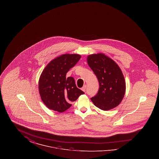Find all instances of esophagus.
I'll return each mask as SVG.
<instances>
[{
    "label": "esophagus",
    "instance_id": "34e87169",
    "mask_svg": "<svg viewBox=\"0 0 159 159\" xmlns=\"http://www.w3.org/2000/svg\"><path fill=\"white\" fill-rule=\"evenodd\" d=\"M86 85H84V86H83V87H82V90L83 92H86Z\"/></svg>",
    "mask_w": 159,
    "mask_h": 159
}]
</instances>
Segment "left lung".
Instances as JSON below:
<instances>
[{
    "instance_id": "8db88e82",
    "label": "left lung",
    "mask_w": 159,
    "mask_h": 159,
    "mask_svg": "<svg viewBox=\"0 0 159 159\" xmlns=\"http://www.w3.org/2000/svg\"><path fill=\"white\" fill-rule=\"evenodd\" d=\"M87 60L99 83L98 92L91 98V101L95 106L104 111L117 107L123 98L126 90L120 68L102 53L90 55Z\"/></svg>"
}]
</instances>
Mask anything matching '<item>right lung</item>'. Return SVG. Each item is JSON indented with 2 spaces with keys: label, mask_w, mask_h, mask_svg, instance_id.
<instances>
[{
  "label": "right lung",
  "mask_w": 159,
  "mask_h": 159,
  "mask_svg": "<svg viewBox=\"0 0 159 159\" xmlns=\"http://www.w3.org/2000/svg\"><path fill=\"white\" fill-rule=\"evenodd\" d=\"M77 54H64L51 61L43 70L39 82V93L49 109L59 113L71 106V102L84 93L76 86L73 77L66 74L80 59Z\"/></svg>",
  "instance_id": "right-lung-1"
}]
</instances>
